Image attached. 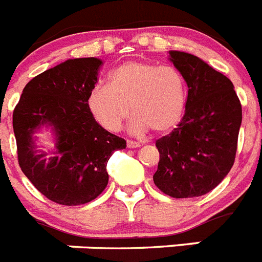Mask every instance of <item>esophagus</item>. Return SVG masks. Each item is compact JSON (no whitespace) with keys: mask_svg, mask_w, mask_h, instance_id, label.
I'll return each mask as SVG.
<instances>
[{"mask_svg":"<svg viewBox=\"0 0 262 262\" xmlns=\"http://www.w3.org/2000/svg\"><path fill=\"white\" fill-rule=\"evenodd\" d=\"M140 143H138V142H133V140H127V148H129V149H131V148H139L140 147Z\"/></svg>","mask_w":262,"mask_h":262,"instance_id":"34e87169","label":"esophagus"}]
</instances>
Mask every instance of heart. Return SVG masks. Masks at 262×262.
I'll list each match as a JSON object with an SVG mask.
<instances>
[{
	"mask_svg": "<svg viewBox=\"0 0 262 262\" xmlns=\"http://www.w3.org/2000/svg\"><path fill=\"white\" fill-rule=\"evenodd\" d=\"M186 84L174 67L151 61L124 62L97 85L88 98L94 119L110 133H118L133 111L129 131L142 135L149 129L164 134L181 120ZM132 108H129V106Z\"/></svg>",
	"mask_w": 262,
	"mask_h": 262,
	"instance_id": "b5f03b06",
	"label": "heart"
}]
</instances>
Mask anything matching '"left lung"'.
I'll return each instance as SVG.
<instances>
[{
	"label": "left lung",
	"mask_w": 262,
	"mask_h": 262,
	"mask_svg": "<svg viewBox=\"0 0 262 262\" xmlns=\"http://www.w3.org/2000/svg\"><path fill=\"white\" fill-rule=\"evenodd\" d=\"M187 85L181 122L156 142L160 161L154 182L173 198L205 195L235 161L242 105L230 78L191 53L169 51Z\"/></svg>",
	"instance_id": "left-lung-1"
}]
</instances>
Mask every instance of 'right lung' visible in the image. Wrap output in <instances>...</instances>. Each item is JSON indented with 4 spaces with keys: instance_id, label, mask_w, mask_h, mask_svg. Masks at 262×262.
Listing matches in <instances>:
<instances>
[{
    "instance_id": "right-lung-1",
    "label": "right lung",
    "mask_w": 262,
    "mask_h": 262,
    "mask_svg": "<svg viewBox=\"0 0 262 262\" xmlns=\"http://www.w3.org/2000/svg\"><path fill=\"white\" fill-rule=\"evenodd\" d=\"M102 60L69 59L32 78L13 113L18 163L32 185L52 202L84 205L96 200L108 182V159L126 140L97 123L88 98ZM50 126L55 145L37 148L33 134Z\"/></svg>"
}]
</instances>
